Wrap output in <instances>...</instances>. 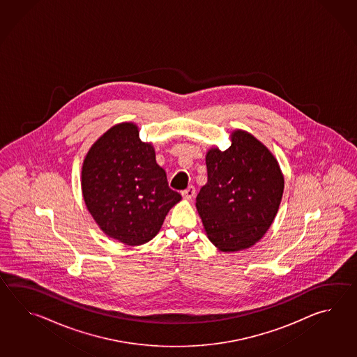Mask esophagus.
Segmentation results:
<instances>
[{"mask_svg": "<svg viewBox=\"0 0 357 357\" xmlns=\"http://www.w3.org/2000/svg\"><path fill=\"white\" fill-rule=\"evenodd\" d=\"M194 197H195V188L194 186H189L185 191H182V197L185 200H191Z\"/></svg>", "mask_w": 357, "mask_h": 357, "instance_id": "1", "label": "esophagus"}]
</instances>
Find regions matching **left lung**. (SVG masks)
Segmentation results:
<instances>
[{"label":"left lung","instance_id":"1","mask_svg":"<svg viewBox=\"0 0 357 357\" xmlns=\"http://www.w3.org/2000/svg\"><path fill=\"white\" fill-rule=\"evenodd\" d=\"M229 140L226 151L208 149V182L195 203L206 237L222 252L246 250L263 238L284 189L280 163L266 145L243 129Z\"/></svg>","mask_w":357,"mask_h":357}]
</instances>
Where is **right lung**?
<instances>
[{"instance_id": "1", "label": "right lung", "mask_w": 357, "mask_h": 357, "mask_svg": "<svg viewBox=\"0 0 357 357\" xmlns=\"http://www.w3.org/2000/svg\"><path fill=\"white\" fill-rule=\"evenodd\" d=\"M84 203L109 238L128 246L149 243L181 195L168 188L151 142L134 122H120L91 144L82 166Z\"/></svg>"}]
</instances>
